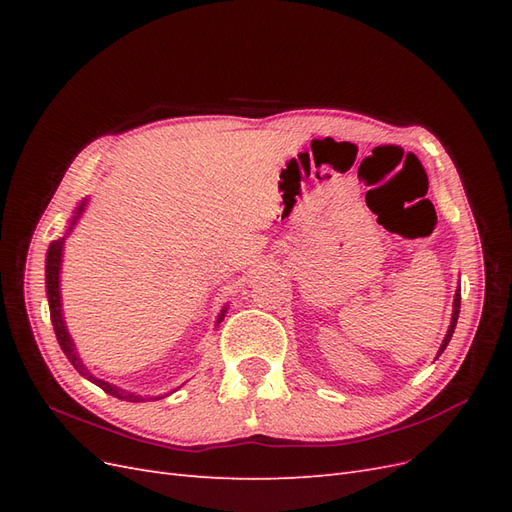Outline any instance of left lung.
Wrapping results in <instances>:
<instances>
[{
	"label": "left lung",
	"mask_w": 512,
	"mask_h": 512,
	"mask_svg": "<svg viewBox=\"0 0 512 512\" xmlns=\"http://www.w3.org/2000/svg\"><path fill=\"white\" fill-rule=\"evenodd\" d=\"M461 288H457L455 290V299H453V316H451V327H448V331H446V335H444V339H442V344H440V350H438V356L446 350V346H448V342H451V337H453V333H455V327H457V318H459V307H461V292H459Z\"/></svg>",
	"instance_id": "1"
}]
</instances>
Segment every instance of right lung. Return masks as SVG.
Returning <instances> with one entry per match:
<instances>
[{
    "mask_svg": "<svg viewBox=\"0 0 512 512\" xmlns=\"http://www.w3.org/2000/svg\"><path fill=\"white\" fill-rule=\"evenodd\" d=\"M87 200H89V198H83L81 203H79V207L74 209L72 218H70V224H68V228H66V232H64V237H59V239L51 241L49 250H46V269H44V275H46V277H44V282H46V299H49L51 322H53V329H55V335H57V342H59L61 350H64V354L68 356V361L74 365V369L79 371V374H81L83 378H87L89 382H94L96 386H100V389H102L104 393H108V395H113V397L123 399V401H149V399L168 397L170 393L179 391L181 386H177V389H173L168 395L153 397V395H138V393L121 389V386H117V384H111V382H106V380H102V378H96V376L91 374V371L87 369V365H83V359L79 356V350H76V346H74V342H72V337H70V333H68L66 320H64V309H61V258H64L66 239L70 237V232L74 230L76 222H79L81 215L85 213ZM226 309H228V307H224L222 312H220V316H218V320H215V327H218V324L224 320Z\"/></svg>",
    "mask_w": 512,
    "mask_h": 512,
    "instance_id": "1",
    "label": "right lung"
}]
</instances>
